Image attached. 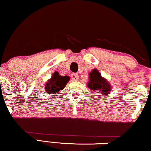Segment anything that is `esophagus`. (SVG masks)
Returning <instances> with one entry per match:
<instances>
[{"mask_svg": "<svg viewBox=\"0 0 151 151\" xmlns=\"http://www.w3.org/2000/svg\"><path fill=\"white\" fill-rule=\"evenodd\" d=\"M71 78H72L73 81H77L79 78V76L77 73H73L71 75Z\"/></svg>", "mask_w": 151, "mask_h": 151, "instance_id": "esophagus-1", "label": "esophagus"}]
</instances>
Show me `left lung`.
<instances>
[{"label": "left lung", "mask_w": 151, "mask_h": 151, "mask_svg": "<svg viewBox=\"0 0 151 151\" xmlns=\"http://www.w3.org/2000/svg\"><path fill=\"white\" fill-rule=\"evenodd\" d=\"M89 81L87 86L93 91L99 92V96H104L106 94H109L111 91V86L105 78L102 77L100 73L96 69H93L88 74Z\"/></svg>", "instance_id": "left-lung-1"}]
</instances>
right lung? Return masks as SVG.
Returning <instances> with one entry per match:
<instances>
[{
	"instance_id": "right-lung-1",
	"label": "right lung",
	"mask_w": 151,
	"mask_h": 151,
	"mask_svg": "<svg viewBox=\"0 0 151 151\" xmlns=\"http://www.w3.org/2000/svg\"><path fill=\"white\" fill-rule=\"evenodd\" d=\"M70 80L68 76H62L58 72H55L52 77L48 81L45 85V91L52 96H57L59 92L63 90L66 84Z\"/></svg>"
}]
</instances>
